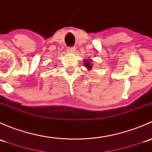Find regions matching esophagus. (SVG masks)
<instances>
[{
  "label": "esophagus",
  "instance_id": "esophagus-1",
  "mask_svg": "<svg viewBox=\"0 0 152 152\" xmlns=\"http://www.w3.org/2000/svg\"><path fill=\"white\" fill-rule=\"evenodd\" d=\"M67 50H68L69 52H75V47H69V48H67Z\"/></svg>",
  "mask_w": 152,
  "mask_h": 152
}]
</instances>
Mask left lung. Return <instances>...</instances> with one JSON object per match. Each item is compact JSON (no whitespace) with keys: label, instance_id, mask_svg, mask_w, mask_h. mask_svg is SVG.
I'll list each match as a JSON object with an SVG mask.
<instances>
[{"label":"left lung","instance_id":"8db88e82","mask_svg":"<svg viewBox=\"0 0 152 152\" xmlns=\"http://www.w3.org/2000/svg\"><path fill=\"white\" fill-rule=\"evenodd\" d=\"M85 66H86V67H87L88 69H90L91 68V64H90V63H89L88 61H85Z\"/></svg>","mask_w":152,"mask_h":152}]
</instances>
